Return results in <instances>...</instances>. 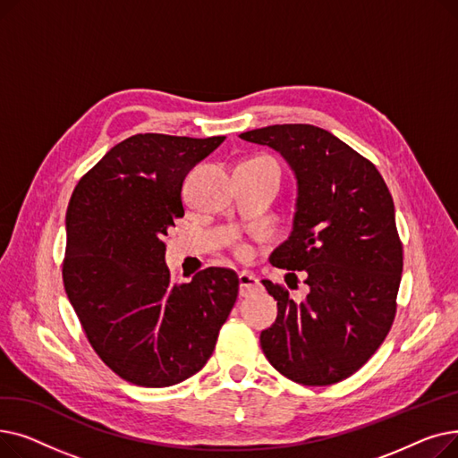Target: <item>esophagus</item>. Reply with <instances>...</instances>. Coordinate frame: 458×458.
I'll return each instance as SVG.
<instances>
[{
    "instance_id": "esophagus-1",
    "label": "esophagus",
    "mask_w": 458,
    "mask_h": 458,
    "mask_svg": "<svg viewBox=\"0 0 458 458\" xmlns=\"http://www.w3.org/2000/svg\"><path fill=\"white\" fill-rule=\"evenodd\" d=\"M259 290V280L249 273V271H242L239 273V295L247 297L250 293H256Z\"/></svg>"
}]
</instances>
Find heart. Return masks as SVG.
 <instances>
[{"instance_id": "b5f03b06", "label": "heart", "mask_w": 458, "mask_h": 458, "mask_svg": "<svg viewBox=\"0 0 458 458\" xmlns=\"http://www.w3.org/2000/svg\"><path fill=\"white\" fill-rule=\"evenodd\" d=\"M239 252H242V254H247V250H245V249H242V250H239Z\"/></svg>"}]
</instances>
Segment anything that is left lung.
<instances>
[{"label": "left lung", "instance_id": "1", "mask_svg": "<svg viewBox=\"0 0 458 458\" xmlns=\"http://www.w3.org/2000/svg\"><path fill=\"white\" fill-rule=\"evenodd\" d=\"M239 137L278 152L297 178L293 228L271 263L304 271L308 293L293 301L263 280L278 306L259 335L263 354L304 386L340 382L375 354L395 318L403 245L388 185L371 161L318 126L275 124Z\"/></svg>", "mask_w": 458, "mask_h": 458}]
</instances>
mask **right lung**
<instances>
[{
  "instance_id": "obj_1",
  "label": "right lung",
  "mask_w": 458,
  "mask_h": 458,
  "mask_svg": "<svg viewBox=\"0 0 458 458\" xmlns=\"http://www.w3.org/2000/svg\"><path fill=\"white\" fill-rule=\"evenodd\" d=\"M225 139L137 133L72 192L64 292L92 349L137 386H174L200 371L235 304L232 269L208 267L183 284L165 263L183 180Z\"/></svg>"
}]
</instances>
